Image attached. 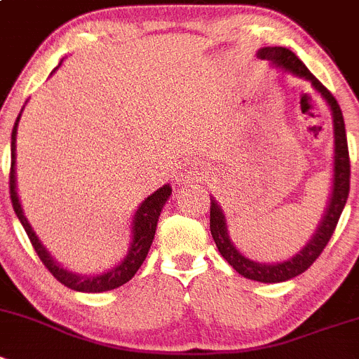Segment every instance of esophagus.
<instances>
[{"mask_svg": "<svg viewBox=\"0 0 359 359\" xmlns=\"http://www.w3.org/2000/svg\"><path fill=\"white\" fill-rule=\"evenodd\" d=\"M201 177H203L201 167L197 165V163H194L192 160H189V162L182 163V167H180V174L176 176V182H180V183L201 182Z\"/></svg>", "mask_w": 359, "mask_h": 359, "instance_id": "obj_1", "label": "esophagus"}]
</instances>
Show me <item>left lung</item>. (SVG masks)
Here are the masks:
<instances>
[{"mask_svg":"<svg viewBox=\"0 0 359 359\" xmlns=\"http://www.w3.org/2000/svg\"><path fill=\"white\" fill-rule=\"evenodd\" d=\"M258 58L271 62L272 65L285 71L292 72L294 76L304 78L313 85L315 90L330 104L331 115H333V131H334V167H333V190H331L330 203L325 208L324 217L320 220V226L311 236L301 251L292 258L285 259L279 263H258L252 259L245 258L240 255L238 249L233 245L231 238L228 233V224H226V215L217 205L213 197H210V231H212L215 245L222 258L235 269L238 274H242L248 279H255L259 283H281L302 274L304 271L313 265L315 259L322 255L327 242L333 236L337 229L338 219H340L344 206L349 197V183H351V160H349V147H347V135H345V123L341 115L340 104L317 78L310 72V69L302 64L295 53H292L288 48H262L258 51Z\"/></svg>","mask_w":359,"mask_h":359,"instance_id":"8db88e82","label":"left lung"}]
</instances>
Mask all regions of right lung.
I'll return each instance as SVG.
<instances>
[{"label": "right lung", "mask_w": 359, "mask_h": 359, "mask_svg": "<svg viewBox=\"0 0 359 359\" xmlns=\"http://www.w3.org/2000/svg\"><path fill=\"white\" fill-rule=\"evenodd\" d=\"M22 111V110H21ZM21 119V114L18 115L15 119L14 130H12V142H10V151H12V165H10V199H12V206H14V212L18 215V219L21 220L22 228H25L26 235H28L29 242L34 245L35 252L39 255L41 262L44 263L46 269L55 276V279L64 285V287L71 288V290L76 292H87V294H97V292H108L114 290L117 287H123L124 283L130 281L137 271L140 269V265L146 259L147 252H149L151 244H153L154 233H156V224L158 217L162 212L163 205L169 199L170 189L169 185H163L156 190L154 194H151L146 201H142V205L139 206V210L135 212L133 224H131V245L128 249V255L119 265H115L114 269H110L108 272L97 276H80L74 274V272L67 271V269L60 267L55 259L51 258L46 248L42 245V242L39 240V236L35 235V231L29 226L28 219L25 217L21 208V203H19L18 190H15V135H18V124Z\"/></svg>", "instance_id": "1"}]
</instances>
